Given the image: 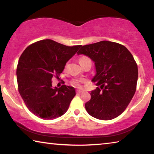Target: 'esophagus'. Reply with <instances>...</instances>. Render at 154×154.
Masks as SVG:
<instances>
[{"mask_svg": "<svg viewBox=\"0 0 154 154\" xmlns=\"http://www.w3.org/2000/svg\"><path fill=\"white\" fill-rule=\"evenodd\" d=\"M77 92L79 93V94H82L83 92V91L81 90H77Z\"/></svg>", "mask_w": 154, "mask_h": 154, "instance_id": "obj_1", "label": "esophagus"}]
</instances>
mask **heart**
I'll return each mask as SVG.
<instances>
[{"mask_svg":"<svg viewBox=\"0 0 154 154\" xmlns=\"http://www.w3.org/2000/svg\"><path fill=\"white\" fill-rule=\"evenodd\" d=\"M88 59H89V58H88L87 57H85V56H83V57H82V58H80L79 62H82L84 61V60H88ZM67 65H68V64H66V66H67ZM80 82H81V81H79V80H75V81H74V84L75 85H77V86H79Z\"/></svg>","mask_w":154,"mask_h":154,"instance_id":"heart-1","label":"heart"}]
</instances>
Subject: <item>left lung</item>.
<instances>
[{
    "instance_id": "obj_1",
    "label": "left lung",
    "mask_w": 154,
    "mask_h": 154,
    "mask_svg": "<svg viewBox=\"0 0 154 154\" xmlns=\"http://www.w3.org/2000/svg\"><path fill=\"white\" fill-rule=\"evenodd\" d=\"M77 54L94 62L92 82L100 86L91 91V99L85 104L87 112L99 119L117 118L126 109L136 91L138 67L133 56L126 47L108 41L83 46Z\"/></svg>"
}]
</instances>
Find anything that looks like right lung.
Listing matches in <instances>:
<instances>
[{
    "label": "right lung",
    "mask_w": 154,
    "mask_h": 154,
    "mask_svg": "<svg viewBox=\"0 0 154 154\" xmlns=\"http://www.w3.org/2000/svg\"><path fill=\"white\" fill-rule=\"evenodd\" d=\"M82 45L69 47L51 39L37 41L25 49L18 61L17 81L19 92L28 109L44 119H53L67 111L75 89L66 85L52 86L66 62Z\"/></svg>",
    "instance_id": "add662e5"
}]
</instances>
